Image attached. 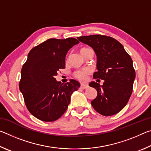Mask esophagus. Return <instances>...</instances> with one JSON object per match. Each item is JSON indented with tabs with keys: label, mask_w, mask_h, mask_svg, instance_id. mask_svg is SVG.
<instances>
[{
	"label": "esophagus",
	"mask_w": 151,
	"mask_h": 151,
	"mask_svg": "<svg viewBox=\"0 0 151 151\" xmlns=\"http://www.w3.org/2000/svg\"><path fill=\"white\" fill-rule=\"evenodd\" d=\"M88 87V85L87 84H83L82 83L81 85V88H83V89H85V88H87Z\"/></svg>",
	"instance_id": "34e87169"
}]
</instances>
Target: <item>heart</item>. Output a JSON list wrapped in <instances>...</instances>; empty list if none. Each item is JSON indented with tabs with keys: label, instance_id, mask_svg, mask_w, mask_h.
<instances>
[{
	"label": "heart",
	"instance_id": "obj_1",
	"mask_svg": "<svg viewBox=\"0 0 151 151\" xmlns=\"http://www.w3.org/2000/svg\"><path fill=\"white\" fill-rule=\"evenodd\" d=\"M91 50V48H83L81 49V54H83L84 52H86V50ZM91 70L89 68H82V69H79L76 70L75 73H74V76L78 80L81 81H84L86 80V76H87L88 75L90 74Z\"/></svg>",
	"mask_w": 151,
	"mask_h": 151
}]
</instances>
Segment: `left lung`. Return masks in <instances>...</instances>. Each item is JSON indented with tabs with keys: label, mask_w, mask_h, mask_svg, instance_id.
Here are the masks:
<instances>
[{
	"label": "left lung",
	"mask_w": 151,
	"mask_h": 151,
	"mask_svg": "<svg viewBox=\"0 0 151 151\" xmlns=\"http://www.w3.org/2000/svg\"><path fill=\"white\" fill-rule=\"evenodd\" d=\"M77 39L94 49L98 70L93 78L104 81L103 86L95 82L89 84L97 91L92 106L104 116L118 113L127 105L132 93L135 70L131 56L118 40L108 36L94 35Z\"/></svg>",
	"instance_id": "1"
}]
</instances>
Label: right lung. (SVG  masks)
<instances>
[{"label":"right lung","instance_id":"1","mask_svg":"<svg viewBox=\"0 0 151 151\" xmlns=\"http://www.w3.org/2000/svg\"><path fill=\"white\" fill-rule=\"evenodd\" d=\"M79 42L75 38L49 39L32 48L22 66L19 89L29 111L36 118L52 122L65 113L70 96L80 87L78 82L70 79L62 84L55 78L65 68L68 50Z\"/></svg>","mask_w":151,"mask_h":151}]
</instances>
